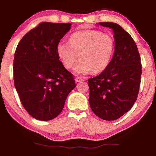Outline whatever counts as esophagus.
<instances>
[{
	"label": "esophagus",
	"instance_id": "1",
	"mask_svg": "<svg viewBox=\"0 0 156 156\" xmlns=\"http://www.w3.org/2000/svg\"><path fill=\"white\" fill-rule=\"evenodd\" d=\"M83 81H84V79L81 78V77H80V76H77V77L75 78V82H83Z\"/></svg>",
	"mask_w": 156,
	"mask_h": 156
}]
</instances>
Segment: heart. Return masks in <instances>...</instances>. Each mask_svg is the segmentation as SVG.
<instances>
[{"mask_svg": "<svg viewBox=\"0 0 156 156\" xmlns=\"http://www.w3.org/2000/svg\"><path fill=\"white\" fill-rule=\"evenodd\" d=\"M114 51V40L107 34L97 30L77 31L71 35L69 42L61 41L57 45V53L67 69L73 67L74 73L91 72L99 73L106 69Z\"/></svg>", "mask_w": 156, "mask_h": 156, "instance_id": "b5f03b06", "label": "heart"}]
</instances>
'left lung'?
<instances>
[{
  "mask_svg": "<svg viewBox=\"0 0 156 156\" xmlns=\"http://www.w3.org/2000/svg\"><path fill=\"white\" fill-rule=\"evenodd\" d=\"M114 33V53L109 65L101 74L88 80L89 102L100 119L114 121L133 106L139 91L141 62L131 36L115 23H99Z\"/></svg>",
  "mask_w": 156,
  "mask_h": 156,
  "instance_id": "8db88e82",
  "label": "left lung"
}]
</instances>
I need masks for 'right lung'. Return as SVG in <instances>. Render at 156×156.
Here are the masks:
<instances>
[{
  "instance_id": "add662e5",
  "label": "right lung",
  "mask_w": 156,
  "mask_h": 156,
  "mask_svg": "<svg viewBox=\"0 0 156 156\" xmlns=\"http://www.w3.org/2000/svg\"><path fill=\"white\" fill-rule=\"evenodd\" d=\"M71 23L44 22L25 34L14 56V84L23 107L40 121L55 119L76 87L73 75L64 67L57 45Z\"/></svg>"
}]
</instances>
